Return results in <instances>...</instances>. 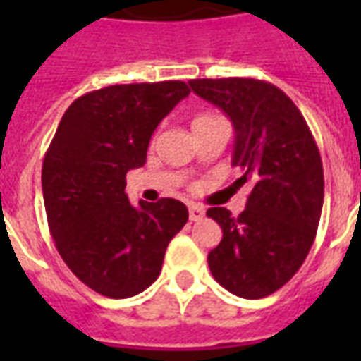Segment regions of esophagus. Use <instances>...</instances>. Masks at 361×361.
Masks as SVG:
<instances>
[{
  "mask_svg": "<svg viewBox=\"0 0 361 361\" xmlns=\"http://www.w3.org/2000/svg\"><path fill=\"white\" fill-rule=\"evenodd\" d=\"M188 209H189V219L193 220V222H197V220H201L204 216V209L203 207H199V204L191 203Z\"/></svg>",
  "mask_w": 361,
  "mask_h": 361,
  "instance_id": "obj_1",
  "label": "esophagus"
}]
</instances>
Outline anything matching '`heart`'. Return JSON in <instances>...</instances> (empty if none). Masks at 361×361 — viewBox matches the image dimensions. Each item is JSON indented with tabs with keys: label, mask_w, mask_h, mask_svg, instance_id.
<instances>
[{
	"label": "heart",
	"mask_w": 361,
	"mask_h": 361,
	"mask_svg": "<svg viewBox=\"0 0 361 361\" xmlns=\"http://www.w3.org/2000/svg\"><path fill=\"white\" fill-rule=\"evenodd\" d=\"M212 118H216V116H207V114H203V116H197V118L193 119V126H195V123H203V121H209V119H212Z\"/></svg>",
	"instance_id": "heart-1"
}]
</instances>
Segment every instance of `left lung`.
Listing matches in <instances>:
<instances>
[{
	"label": "left lung",
	"instance_id": "left-lung-1",
	"mask_svg": "<svg viewBox=\"0 0 361 361\" xmlns=\"http://www.w3.org/2000/svg\"><path fill=\"white\" fill-rule=\"evenodd\" d=\"M189 87L232 119L235 181L253 183L240 216L211 207L222 228L209 253L212 276L228 292L259 300L294 276L317 234L325 180L319 149L302 111L279 87L257 79H193Z\"/></svg>",
	"mask_w": 361,
	"mask_h": 361
}]
</instances>
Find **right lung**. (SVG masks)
<instances>
[{
  "instance_id": "add662e5",
  "label": "right lung",
  "mask_w": 361,
  "mask_h": 361,
  "mask_svg": "<svg viewBox=\"0 0 361 361\" xmlns=\"http://www.w3.org/2000/svg\"><path fill=\"white\" fill-rule=\"evenodd\" d=\"M188 94L181 81L111 85L77 98L59 121L42 164L48 226L66 265L98 294L147 290L188 222L181 201L133 207L126 195V173L147 162L154 129Z\"/></svg>"
}]
</instances>
